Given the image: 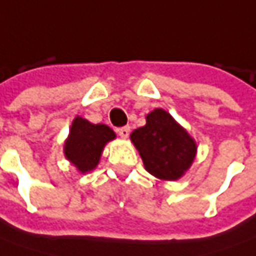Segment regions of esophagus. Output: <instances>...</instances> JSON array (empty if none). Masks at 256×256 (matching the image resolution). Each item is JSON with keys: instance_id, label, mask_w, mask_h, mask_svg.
<instances>
[{"instance_id": "obj_1", "label": "esophagus", "mask_w": 256, "mask_h": 256, "mask_svg": "<svg viewBox=\"0 0 256 256\" xmlns=\"http://www.w3.org/2000/svg\"><path fill=\"white\" fill-rule=\"evenodd\" d=\"M118 134L122 138H126L130 134V128L128 126H123V128H118Z\"/></svg>"}]
</instances>
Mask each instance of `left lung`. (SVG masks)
<instances>
[{"instance_id":"left-lung-1","label":"left lung","mask_w":256,"mask_h":256,"mask_svg":"<svg viewBox=\"0 0 256 256\" xmlns=\"http://www.w3.org/2000/svg\"><path fill=\"white\" fill-rule=\"evenodd\" d=\"M146 122L130 134L144 168L158 179L176 180L194 162L196 142L164 109H154Z\"/></svg>"}]
</instances>
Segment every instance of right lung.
I'll return each mask as SVG.
<instances>
[{
	"label": "right lung",
	"instance_id": "1",
	"mask_svg": "<svg viewBox=\"0 0 256 256\" xmlns=\"http://www.w3.org/2000/svg\"><path fill=\"white\" fill-rule=\"evenodd\" d=\"M114 137L116 134L109 126L94 124L77 116L72 120L68 138L64 142V156L80 172H90L98 165L106 142Z\"/></svg>",
	"mask_w": 256,
	"mask_h": 256
}]
</instances>
